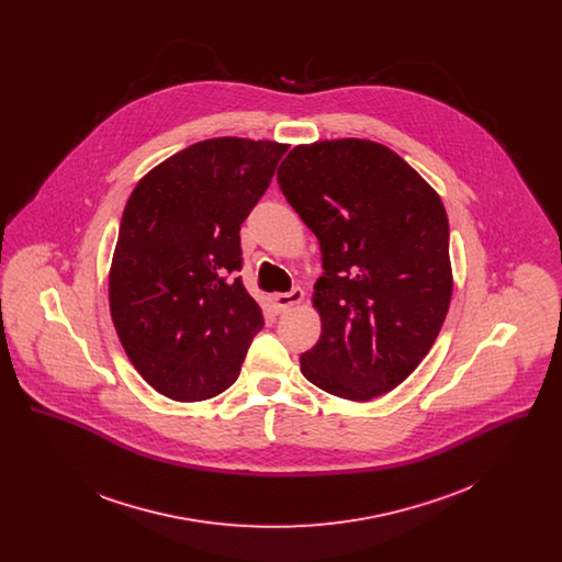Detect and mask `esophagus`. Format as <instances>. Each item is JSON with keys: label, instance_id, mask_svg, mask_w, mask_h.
I'll return each instance as SVG.
<instances>
[{"label": "esophagus", "instance_id": "esophagus-1", "mask_svg": "<svg viewBox=\"0 0 562 562\" xmlns=\"http://www.w3.org/2000/svg\"><path fill=\"white\" fill-rule=\"evenodd\" d=\"M301 301H303V291L301 289H293L291 293H278L271 296V303H273V307L278 312H286V310H291L293 305L301 303Z\"/></svg>", "mask_w": 562, "mask_h": 562}]
</instances>
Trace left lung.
Returning a JSON list of instances; mask_svg holds the SVG:
<instances>
[{
	"label": "left lung",
	"instance_id": "1",
	"mask_svg": "<svg viewBox=\"0 0 562 562\" xmlns=\"http://www.w3.org/2000/svg\"><path fill=\"white\" fill-rule=\"evenodd\" d=\"M278 186L321 241L322 333L301 373L346 401H373L413 373L447 318L449 218L424 177L367 138L296 145Z\"/></svg>",
	"mask_w": 562,
	"mask_h": 562
}]
</instances>
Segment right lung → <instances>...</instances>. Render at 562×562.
<instances>
[{"mask_svg":"<svg viewBox=\"0 0 562 562\" xmlns=\"http://www.w3.org/2000/svg\"><path fill=\"white\" fill-rule=\"evenodd\" d=\"M289 145L221 136L149 170L122 214L111 321L138 374L166 398L209 401L240 374L263 328L241 278L240 227Z\"/></svg>","mask_w":562,"mask_h":562,"instance_id":"add662e5","label":"right lung"}]
</instances>
